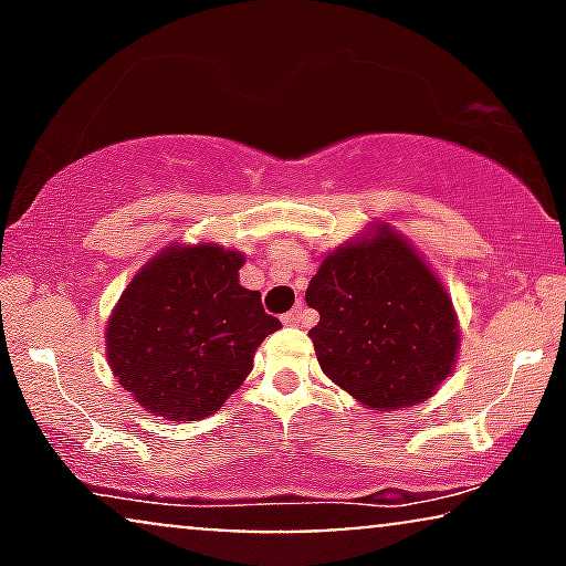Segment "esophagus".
I'll return each instance as SVG.
<instances>
[{"mask_svg": "<svg viewBox=\"0 0 566 566\" xmlns=\"http://www.w3.org/2000/svg\"><path fill=\"white\" fill-rule=\"evenodd\" d=\"M314 316H311L308 308H303V305H297V308H292L290 314L282 316L284 324H290V327H303V324H308Z\"/></svg>", "mask_w": 566, "mask_h": 566, "instance_id": "34e87169", "label": "esophagus"}]
</instances>
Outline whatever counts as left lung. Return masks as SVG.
Wrapping results in <instances>:
<instances>
[{"label":"left lung","mask_w":566,"mask_h":566,"mask_svg":"<svg viewBox=\"0 0 566 566\" xmlns=\"http://www.w3.org/2000/svg\"><path fill=\"white\" fill-rule=\"evenodd\" d=\"M305 303L322 373L361 407H415L431 399L458 361L460 322L450 292L415 244L369 223L322 258Z\"/></svg>","instance_id":"left-lung-1"}]
</instances>
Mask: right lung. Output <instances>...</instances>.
Instances as JSON below:
<instances>
[{
  "instance_id": "add662e5",
  "label": "right lung",
  "mask_w": 566,
  "mask_h": 566,
  "mask_svg": "<svg viewBox=\"0 0 566 566\" xmlns=\"http://www.w3.org/2000/svg\"><path fill=\"white\" fill-rule=\"evenodd\" d=\"M244 255L216 242L157 252L116 301L106 359L146 412L201 420L242 386L261 343L282 329L261 292L239 284Z\"/></svg>"
}]
</instances>
